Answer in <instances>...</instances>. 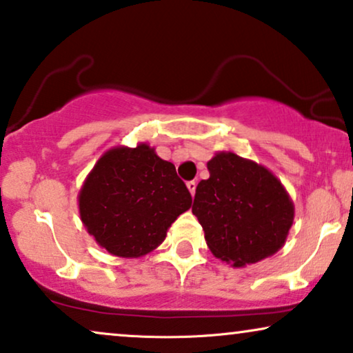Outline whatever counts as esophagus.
Listing matches in <instances>:
<instances>
[{"instance_id":"obj_1","label":"esophagus","mask_w":353,"mask_h":353,"mask_svg":"<svg viewBox=\"0 0 353 353\" xmlns=\"http://www.w3.org/2000/svg\"><path fill=\"white\" fill-rule=\"evenodd\" d=\"M196 185H198V183H196L194 180H193V181H188V183H186V186H188V190H190L191 196H194V193H196Z\"/></svg>"}]
</instances>
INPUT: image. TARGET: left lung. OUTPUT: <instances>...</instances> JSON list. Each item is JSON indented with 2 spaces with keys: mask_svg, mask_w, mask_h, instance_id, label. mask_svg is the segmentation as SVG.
<instances>
[{
  "mask_svg": "<svg viewBox=\"0 0 353 353\" xmlns=\"http://www.w3.org/2000/svg\"><path fill=\"white\" fill-rule=\"evenodd\" d=\"M196 188L193 214L216 258L241 268L277 253L294 223V203L277 176L253 160L219 152Z\"/></svg>",
  "mask_w": 353,
  "mask_h": 353,
  "instance_id": "8db88e82",
  "label": "left lung"
}]
</instances>
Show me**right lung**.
Instances as JSON below:
<instances>
[{"label":"right lung","instance_id":"1","mask_svg":"<svg viewBox=\"0 0 353 353\" xmlns=\"http://www.w3.org/2000/svg\"><path fill=\"white\" fill-rule=\"evenodd\" d=\"M191 203L175 165L144 143L107 150L79 191L87 232L120 258H139L157 248Z\"/></svg>","mask_w":353,"mask_h":353}]
</instances>
